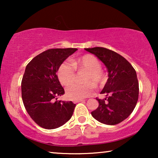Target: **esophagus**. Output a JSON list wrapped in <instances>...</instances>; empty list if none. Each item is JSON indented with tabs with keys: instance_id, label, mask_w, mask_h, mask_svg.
I'll list each match as a JSON object with an SVG mask.
<instances>
[{
	"instance_id": "34e87169",
	"label": "esophagus",
	"mask_w": 158,
	"mask_h": 158,
	"mask_svg": "<svg viewBox=\"0 0 158 158\" xmlns=\"http://www.w3.org/2000/svg\"><path fill=\"white\" fill-rule=\"evenodd\" d=\"M82 101H83V100H77V101H73V103H79V102H82Z\"/></svg>"
}]
</instances>
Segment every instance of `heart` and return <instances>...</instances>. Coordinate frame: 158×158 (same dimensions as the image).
<instances>
[{"label": "heart", "instance_id": "obj_1", "mask_svg": "<svg viewBox=\"0 0 158 158\" xmlns=\"http://www.w3.org/2000/svg\"><path fill=\"white\" fill-rule=\"evenodd\" d=\"M75 68L85 70L89 72L86 81L94 82L97 84L103 83L105 81L104 75L101 72V64L94 55H85L73 60L72 63L64 62L58 69V77L62 85H69L75 79ZM94 86L91 84L81 85L73 83L66 88V96L71 100H81L90 96L94 92Z\"/></svg>", "mask_w": 158, "mask_h": 158}]
</instances>
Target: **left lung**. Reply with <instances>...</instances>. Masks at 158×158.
I'll return each instance as SVG.
<instances>
[{
	"label": "left lung",
	"instance_id": "1",
	"mask_svg": "<svg viewBox=\"0 0 158 158\" xmlns=\"http://www.w3.org/2000/svg\"><path fill=\"white\" fill-rule=\"evenodd\" d=\"M85 49L105 64L109 77L101 92L106 98H96L98 107L91 112V115L102 124H119L130 115L137 103L139 83L136 71L124 57L115 52L98 47Z\"/></svg>",
	"mask_w": 158,
	"mask_h": 158
}]
</instances>
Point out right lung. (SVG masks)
Returning a JSON list of instances; mask_svg holds the SVG:
<instances>
[{
	"mask_svg": "<svg viewBox=\"0 0 158 158\" xmlns=\"http://www.w3.org/2000/svg\"><path fill=\"white\" fill-rule=\"evenodd\" d=\"M76 48L50 49L33 58L26 67L21 96L30 117L42 128L53 129L70 119L75 104L58 101L64 94L57 75L60 64Z\"/></svg>",
	"mask_w": 158,
	"mask_h": 158,
	"instance_id": "1",
	"label": "right lung"
}]
</instances>
